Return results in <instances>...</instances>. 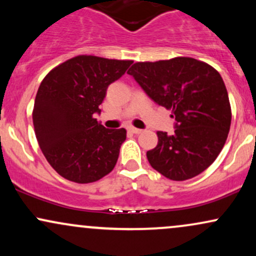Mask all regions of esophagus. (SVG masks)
<instances>
[{"label": "esophagus", "instance_id": "esophagus-1", "mask_svg": "<svg viewBox=\"0 0 256 256\" xmlns=\"http://www.w3.org/2000/svg\"><path fill=\"white\" fill-rule=\"evenodd\" d=\"M128 131H131L132 134H140V132H142V130H140V128H134V126H130V128H128Z\"/></svg>", "mask_w": 256, "mask_h": 256}]
</instances>
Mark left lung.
<instances>
[{"label": "left lung", "mask_w": 256, "mask_h": 256, "mask_svg": "<svg viewBox=\"0 0 256 256\" xmlns=\"http://www.w3.org/2000/svg\"><path fill=\"white\" fill-rule=\"evenodd\" d=\"M128 73L158 106L172 110L176 130L158 131L149 164L171 180L194 178L214 162L231 125V106L222 76L204 61L178 56L136 62Z\"/></svg>", "instance_id": "left-lung-1"}]
</instances>
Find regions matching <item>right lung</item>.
<instances>
[{
    "label": "right lung",
    "mask_w": 256,
    "mask_h": 256,
    "mask_svg": "<svg viewBox=\"0 0 256 256\" xmlns=\"http://www.w3.org/2000/svg\"><path fill=\"white\" fill-rule=\"evenodd\" d=\"M131 64L78 55L52 68L38 88L34 134L46 161L67 180L92 183L116 166L126 130L106 128L94 116L101 112L108 85Z\"/></svg>",
    "instance_id": "add662e5"
}]
</instances>
